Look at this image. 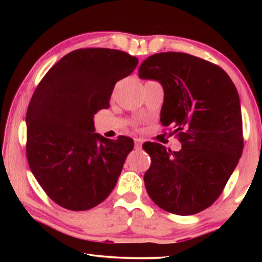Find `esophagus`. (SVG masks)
<instances>
[{
  "label": "esophagus",
  "mask_w": 262,
  "mask_h": 262,
  "mask_svg": "<svg viewBox=\"0 0 262 262\" xmlns=\"http://www.w3.org/2000/svg\"><path fill=\"white\" fill-rule=\"evenodd\" d=\"M135 148L136 149L142 148V141L140 139H135Z\"/></svg>",
  "instance_id": "34e87169"
}]
</instances>
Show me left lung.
I'll return each mask as SVG.
<instances>
[{"label":"left lung","instance_id":"obj_1","mask_svg":"<svg viewBox=\"0 0 262 262\" xmlns=\"http://www.w3.org/2000/svg\"><path fill=\"white\" fill-rule=\"evenodd\" d=\"M139 77L163 85V126H172L180 151L148 142L151 158L144 185L165 211L193 215L210 207L237 166L244 147L237 89L215 63L186 53L165 52L142 62Z\"/></svg>","mask_w":262,"mask_h":262}]
</instances>
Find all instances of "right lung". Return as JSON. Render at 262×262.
Returning <instances> with one entry per match:
<instances>
[{
  "instance_id": "add662e5",
  "label": "right lung",
  "mask_w": 262,
  "mask_h": 262,
  "mask_svg": "<svg viewBox=\"0 0 262 262\" xmlns=\"http://www.w3.org/2000/svg\"><path fill=\"white\" fill-rule=\"evenodd\" d=\"M139 60L111 48H79L64 55L38 84L26 113V156L45 193L68 210H89L117 184L130 137L94 132V115L110 107L115 83Z\"/></svg>"
}]
</instances>
